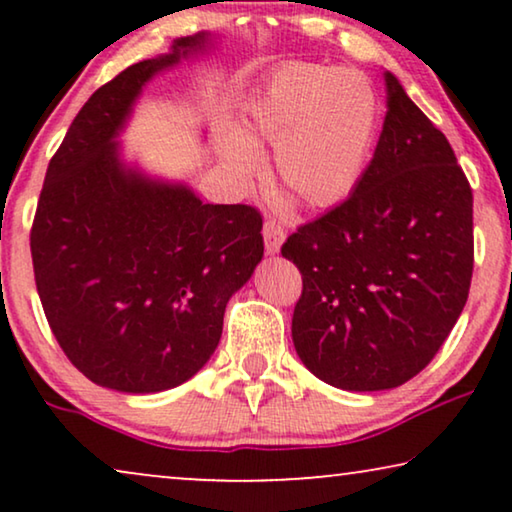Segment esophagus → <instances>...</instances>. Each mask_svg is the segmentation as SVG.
<instances>
[{
    "mask_svg": "<svg viewBox=\"0 0 512 512\" xmlns=\"http://www.w3.org/2000/svg\"><path fill=\"white\" fill-rule=\"evenodd\" d=\"M284 237H286V230H284L282 223L265 221L263 240H265V251H268V254H277L279 247H282Z\"/></svg>",
    "mask_w": 512,
    "mask_h": 512,
    "instance_id": "esophagus-1",
    "label": "esophagus"
}]
</instances>
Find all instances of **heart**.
I'll use <instances>...</instances> for the list:
<instances>
[{
	"mask_svg": "<svg viewBox=\"0 0 512 512\" xmlns=\"http://www.w3.org/2000/svg\"><path fill=\"white\" fill-rule=\"evenodd\" d=\"M377 130V95L356 69L289 62L251 102L237 139L221 146L235 181L261 172L275 149L277 184L307 209H331L359 186Z\"/></svg>",
	"mask_w": 512,
	"mask_h": 512,
	"instance_id": "1",
	"label": "heart"
}]
</instances>
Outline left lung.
Listing matches in <instances>:
<instances>
[{
    "mask_svg": "<svg viewBox=\"0 0 512 512\" xmlns=\"http://www.w3.org/2000/svg\"><path fill=\"white\" fill-rule=\"evenodd\" d=\"M384 81L387 116L359 186L282 247L303 275L293 347L347 391L401 387L429 366L473 277L471 184L396 76Z\"/></svg>",
    "mask_w": 512,
    "mask_h": 512,
    "instance_id": "obj_1",
    "label": "left lung"
}]
</instances>
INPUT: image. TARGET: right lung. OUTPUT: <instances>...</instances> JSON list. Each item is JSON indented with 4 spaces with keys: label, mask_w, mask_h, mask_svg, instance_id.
Returning a JSON list of instances; mask_svg holds the SVG:
<instances>
[{
    "label": "right lung",
    "mask_w": 512,
    "mask_h": 512,
    "mask_svg": "<svg viewBox=\"0 0 512 512\" xmlns=\"http://www.w3.org/2000/svg\"><path fill=\"white\" fill-rule=\"evenodd\" d=\"M207 41L181 37L97 88L48 163L34 214V282L55 340L90 382L125 394L191 380L263 258L258 209L205 205L184 184L144 177L114 142L146 81Z\"/></svg>",
    "instance_id": "right-lung-1"
}]
</instances>
